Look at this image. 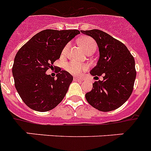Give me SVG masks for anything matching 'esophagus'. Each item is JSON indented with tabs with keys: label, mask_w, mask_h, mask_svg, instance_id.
<instances>
[{
	"label": "esophagus",
	"mask_w": 151,
	"mask_h": 151,
	"mask_svg": "<svg viewBox=\"0 0 151 151\" xmlns=\"http://www.w3.org/2000/svg\"><path fill=\"white\" fill-rule=\"evenodd\" d=\"M73 81H78V82H81L82 81L81 79H80V78H73Z\"/></svg>",
	"instance_id": "34e87169"
}]
</instances>
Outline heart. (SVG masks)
<instances>
[{
	"label": "heart",
	"mask_w": 151,
	"mask_h": 151,
	"mask_svg": "<svg viewBox=\"0 0 151 151\" xmlns=\"http://www.w3.org/2000/svg\"><path fill=\"white\" fill-rule=\"evenodd\" d=\"M78 43H79L80 46L82 48V50H84L85 52H87L89 50H96V42L92 38L88 37V36H83V37L81 38L78 40ZM67 47H68V45L65 46L64 49L63 50V52H62L63 54H64L66 52ZM87 68L88 67H87L86 65L81 64V63L74 62V61L69 62L66 64V69H67V71L75 76L81 75L84 70H86Z\"/></svg>",
	"instance_id": "heart-1"
}]
</instances>
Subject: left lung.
<instances>
[{"label": "left lung", "mask_w": 151, "mask_h": 151, "mask_svg": "<svg viewBox=\"0 0 151 151\" xmlns=\"http://www.w3.org/2000/svg\"><path fill=\"white\" fill-rule=\"evenodd\" d=\"M81 32L92 37L99 46V60L90 73L95 78L103 76V80L95 81L92 90L85 94L86 100L99 111L116 109L133 92L137 75L134 58L124 44L105 32Z\"/></svg>", "instance_id": "left-lung-1"}]
</instances>
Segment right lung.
I'll return each mask as SVG.
<instances>
[{
  "instance_id": "obj_1",
  "label": "right lung",
  "mask_w": 151,
  "mask_h": 151,
  "mask_svg": "<svg viewBox=\"0 0 151 151\" xmlns=\"http://www.w3.org/2000/svg\"><path fill=\"white\" fill-rule=\"evenodd\" d=\"M80 31L46 29L27 42L14 57L12 73L18 95L24 104L38 111H46L60 103L73 76L60 69L56 78L46 70L60 57L65 46Z\"/></svg>"
}]
</instances>
